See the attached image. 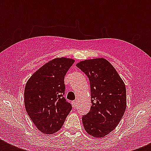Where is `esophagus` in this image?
<instances>
[{"mask_svg":"<svg viewBox=\"0 0 151 151\" xmlns=\"http://www.w3.org/2000/svg\"><path fill=\"white\" fill-rule=\"evenodd\" d=\"M72 103V105H73V107H75L76 106H77L76 105V104H77V103H76V101H72V103Z\"/></svg>","mask_w":151,"mask_h":151,"instance_id":"obj_1","label":"esophagus"}]
</instances>
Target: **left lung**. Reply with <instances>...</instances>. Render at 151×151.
<instances>
[{
	"label": "left lung",
	"mask_w": 151,
	"mask_h": 151,
	"mask_svg": "<svg viewBox=\"0 0 151 151\" xmlns=\"http://www.w3.org/2000/svg\"><path fill=\"white\" fill-rule=\"evenodd\" d=\"M87 75L92 106L82 117L85 131L100 138L117 127L126 109V88L114 67L103 58L87 59L77 64Z\"/></svg>",
	"instance_id": "obj_1"
}]
</instances>
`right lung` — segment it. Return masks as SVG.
<instances>
[{
	"instance_id": "obj_1",
	"label": "right lung",
	"mask_w": 151,
	"mask_h": 151,
	"mask_svg": "<svg viewBox=\"0 0 151 151\" xmlns=\"http://www.w3.org/2000/svg\"><path fill=\"white\" fill-rule=\"evenodd\" d=\"M74 60L56 58L30 77L24 91L27 114L38 130L53 134L61 129L72 106L66 100L64 78Z\"/></svg>"
}]
</instances>
